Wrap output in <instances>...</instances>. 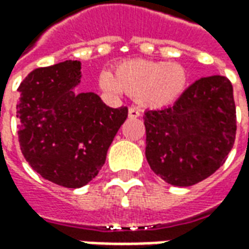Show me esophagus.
Segmentation results:
<instances>
[{"instance_id":"obj_1","label":"esophagus","mask_w":249,"mask_h":249,"mask_svg":"<svg viewBox=\"0 0 249 249\" xmlns=\"http://www.w3.org/2000/svg\"><path fill=\"white\" fill-rule=\"evenodd\" d=\"M128 116H129L130 119H137V117H140V112H139V109L129 108V110H128Z\"/></svg>"}]
</instances>
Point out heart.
Instances as JSON below:
<instances>
[{
	"label": "heart",
	"mask_w": 249,
	"mask_h": 249,
	"mask_svg": "<svg viewBox=\"0 0 249 249\" xmlns=\"http://www.w3.org/2000/svg\"><path fill=\"white\" fill-rule=\"evenodd\" d=\"M188 71L178 62L129 60L114 74L103 71L100 85L112 96L129 94L146 108H164L178 100L188 87Z\"/></svg>",
	"instance_id": "1"
}]
</instances>
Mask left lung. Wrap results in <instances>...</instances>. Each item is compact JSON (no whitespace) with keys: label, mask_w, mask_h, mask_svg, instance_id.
<instances>
[{"label":"left lung","mask_w":249,"mask_h":249,"mask_svg":"<svg viewBox=\"0 0 249 249\" xmlns=\"http://www.w3.org/2000/svg\"><path fill=\"white\" fill-rule=\"evenodd\" d=\"M145 156L157 176L191 187L213 175L235 144L233 88L224 76L193 82L176 103L144 114Z\"/></svg>","instance_id":"left-lung-1"}]
</instances>
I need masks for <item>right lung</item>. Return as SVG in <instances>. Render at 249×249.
<instances>
[{
    "label": "right lung",
    "mask_w": 249,
    "mask_h": 249,
    "mask_svg": "<svg viewBox=\"0 0 249 249\" xmlns=\"http://www.w3.org/2000/svg\"><path fill=\"white\" fill-rule=\"evenodd\" d=\"M80 62H60L30 71L19 84L18 141L36 172L65 188L97 176L128 108L107 107L94 93H73Z\"/></svg>",
    "instance_id": "1"
}]
</instances>
